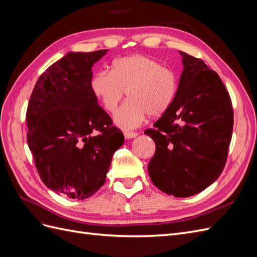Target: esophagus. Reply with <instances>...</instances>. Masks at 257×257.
I'll use <instances>...</instances> for the list:
<instances>
[{"label": "esophagus", "instance_id": "1", "mask_svg": "<svg viewBox=\"0 0 257 257\" xmlns=\"http://www.w3.org/2000/svg\"><path fill=\"white\" fill-rule=\"evenodd\" d=\"M137 136H138V133H136V132H125V133H124V137H125L126 139L135 138Z\"/></svg>", "mask_w": 257, "mask_h": 257}]
</instances>
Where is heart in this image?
Here are the masks:
<instances>
[{
    "label": "heart",
    "instance_id": "heart-1",
    "mask_svg": "<svg viewBox=\"0 0 257 257\" xmlns=\"http://www.w3.org/2000/svg\"><path fill=\"white\" fill-rule=\"evenodd\" d=\"M90 87L108 112H113L126 92L127 100L113 114V123L133 130L147 114L157 116L172 105L178 90L176 73L145 56H130L113 61L111 72L99 69Z\"/></svg>",
    "mask_w": 257,
    "mask_h": 257
}]
</instances>
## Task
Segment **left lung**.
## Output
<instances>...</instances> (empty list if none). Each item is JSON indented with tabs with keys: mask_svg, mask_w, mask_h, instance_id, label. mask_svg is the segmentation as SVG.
<instances>
[{
	"mask_svg": "<svg viewBox=\"0 0 257 257\" xmlns=\"http://www.w3.org/2000/svg\"><path fill=\"white\" fill-rule=\"evenodd\" d=\"M183 72L172 105L148 128L155 153L148 172L168 195L189 197L204 191L223 172L234 111L221 78L203 60L180 51Z\"/></svg>",
	"mask_w": 257,
	"mask_h": 257,
	"instance_id": "8db88e82",
	"label": "left lung"
}]
</instances>
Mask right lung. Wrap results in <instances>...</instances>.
<instances>
[{
  "label": "right lung",
  "mask_w": 257,
  "mask_h": 257,
  "mask_svg": "<svg viewBox=\"0 0 257 257\" xmlns=\"http://www.w3.org/2000/svg\"><path fill=\"white\" fill-rule=\"evenodd\" d=\"M107 51L68 52L40 76L28 105L27 139L37 172L69 198H88L105 183L124 143L90 87L92 66Z\"/></svg>",
  "instance_id": "right-lung-1"
}]
</instances>
